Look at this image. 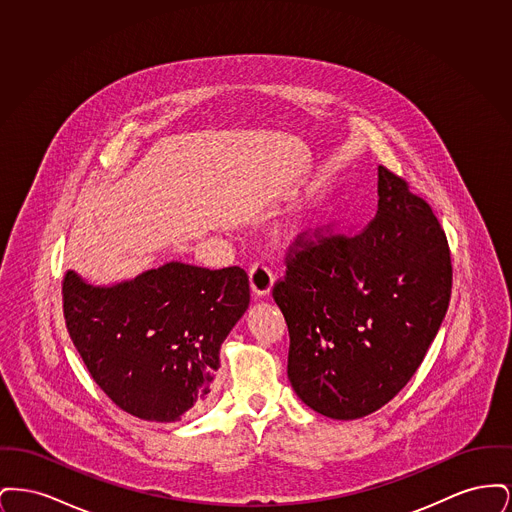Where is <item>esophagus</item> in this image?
<instances>
[{
	"mask_svg": "<svg viewBox=\"0 0 512 512\" xmlns=\"http://www.w3.org/2000/svg\"><path fill=\"white\" fill-rule=\"evenodd\" d=\"M249 282H251L253 293L263 297V295H268L270 290H272L274 274H272V270H270L267 263L259 261V263H255L253 267L249 268Z\"/></svg>",
	"mask_w": 512,
	"mask_h": 512,
	"instance_id": "esophagus-1",
	"label": "esophagus"
}]
</instances>
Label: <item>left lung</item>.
Listing matches in <instances>:
<instances>
[{"mask_svg": "<svg viewBox=\"0 0 512 512\" xmlns=\"http://www.w3.org/2000/svg\"><path fill=\"white\" fill-rule=\"evenodd\" d=\"M272 297L290 332L288 378L336 420L378 411L413 378L445 318L453 267L432 207L378 167V211L355 236L299 234Z\"/></svg>", "mask_w": 512, "mask_h": 512, "instance_id": "obj_1", "label": "left lung"}]
</instances>
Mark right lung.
I'll list each match as a JSON object with an SVG mask.
<instances>
[{
    "label": "right lung",
    "instance_id": "1",
    "mask_svg": "<svg viewBox=\"0 0 512 512\" xmlns=\"http://www.w3.org/2000/svg\"><path fill=\"white\" fill-rule=\"evenodd\" d=\"M249 305L244 268L167 263L115 286L63 278L69 336L105 395L151 422L194 413L220 366V345Z\"/></svg>",
    "mask_w": 512,
    "mask_h": 512
}]
</instances>
